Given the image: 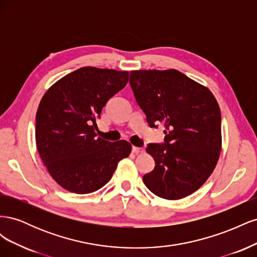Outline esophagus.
<instances>
[{
  "instance_id": "34e87169",
  "label": "esophagus",
  "mask_w": 257,
  "mask_h": 257,
  "mask_svg": "<svg viewBox=\"0 0 257 257\" xmlns=\"http://www.w3.org/2000/svg\"><path fill=\"white\" fill-rule=\"evenodd\" d=\"M145 150L143 149V148H138V147H133V152L135 153V154H141V153H143Z\"/></svg>"
}]
</instances>
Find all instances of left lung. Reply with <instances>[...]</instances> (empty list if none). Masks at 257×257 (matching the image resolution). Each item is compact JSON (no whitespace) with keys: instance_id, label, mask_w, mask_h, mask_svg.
<instances>
[{"instance_id":"obj_1","label":"left lung","mask_w":257,"mask_h":257,"mask_svg":"<svg viewBox=\"0 0 257 257\" xmlns=\"http://www.w3.org/2000/svg\"><path fill=\"white\" fill-rule=\"evenodd\" d=\"M130 83L151 127L164 124L165 144H149L155 167L143 181L155 195H191L214 170L222 149L221 111L207 87L177 69L132 71Z\"/></svg>"}]
</instances>
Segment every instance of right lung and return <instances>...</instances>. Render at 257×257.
<instances>
[{
  "instance_id": "1",
  "label": "right lung",
  "mask_w": 257,
  "mask_h": 257,
  "mask_svg": "<svg viewBox=\"0 0 257 257\" xmlns=\"http://www.w3.org/2000/svg\"><path fill=\"white\" fill-rule=\"evenodd\" d=\"M127 81L128 72L85 66L45 93L36 112V147L48 173L63 189L76 194L99 190L130 155L128 142L110 143L95 133L107 100Z\"/></svg>"
}]
</instances>
